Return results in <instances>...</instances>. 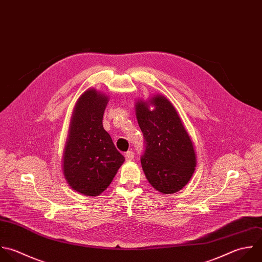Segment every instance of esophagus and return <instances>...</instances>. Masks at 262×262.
Segmentation results:
<instances>
[{
  "mask_svg": "<svg viewBox=\"0 0 262 262\" xmlns=\"http://www.w3.org/2000/svg\"><path fill=\"white\" fill-rule=\"evenodd\" d=\"M134 157H135L134 152H132V151H127V152L125 153V159H126V161H132V160L134 159Z\"/></svg>",
  "mask_w": 262,
  "mask_h": 262,
  "instance_id": "esophagus-1",
  "label": "esophagus"
}]
</instances>
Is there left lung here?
Instances as JSON below:
<instances>
[{
	"label": "left lung",
	"mask_w": 262,
	"mask_h": 262,
	"mask_svg": "<svg viewBox=\"0 0 262 262\" xmlns=\"http://www.w3.org/2000/svg\"><path fill=\"white\" fill-rule=\"evenodd\" d=\"M135 107L145 138L141 163L147 181L164 195L181 191L193 177L197 156L179 112L163 95L138 100Z\"/></svg>",
	"instance_id": "left-lung-1"
}]
</instances>
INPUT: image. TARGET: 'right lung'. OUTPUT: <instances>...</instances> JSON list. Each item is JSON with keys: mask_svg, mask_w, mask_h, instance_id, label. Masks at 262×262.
Wrapping results in <instances>:
<instances>
[{"mask_svg": "<svg viewBox=\"0 0 262 262\" xmlns=\"http://www.w3.org/2000/svg\"><path fill=\"white\" fill-rule=\"evenodd\" d=\"M109 97L96 89L78 98L71 115L62 158L66 183L84 196H99L113 181L124 157L103 127Z\"/></svg>", "mask_w": 262, "mask_h": 262, "instance_id": "obj_1", "label": "right lung"}]
</instances>
